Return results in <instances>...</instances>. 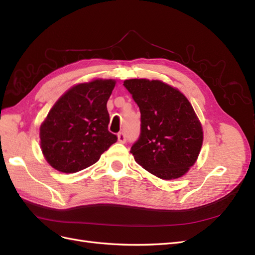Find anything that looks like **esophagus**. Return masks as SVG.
Segmentation results:
<instances>
[{
  "mask_svg": "<svg viewBox=\"0 0 255 255\" xmlns=\"http://www.w3.org/2000/svg\"><path fill=\"white\" fill-rule=\"evenodd\" d=\"M118 141L121 142V143H125L127 141V136H126V134L123 133V132H120L118 134Z\"/></svg>",
  "mask_w": 255,
  "mask_h": 255,
  "instance_id": "34e87169",
  "label": "esophagus"
}]
</instances>
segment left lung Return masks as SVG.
I'll return each mask as SVG.
<instances>
[{"instance_id": "left-lung-1", "label": "left lung", "mask_w": 255, "mask_h": 255, "mask_svg": "<svg viewBox=\"0 0 255 255\" xmlns=\"http://www.w3.org/2000/svg\"><path fill=\"white\" fill-rule=\"evenodd\" d=\"M140 110V135L130 148L137 164L163 180L177 179L196 163L202 126L182 92L161 81H125Z\"/></svg>"}]
</instances>
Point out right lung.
<instances>
[{
  "label": "right lung",
  "instance_id": "1",
  "mask_svg": "<svg viewBox=\"0 0 255 255\" xmlns=\"http://www.w3.org/2000/svg\"><path fill=\"white\" fill-rule=\"evenodd\" d=\"M114 80H94L75 85L61 96L40 127V145L56 170L74 173L99 160L117 141L109 130L106 103Z\"/></svg>",
  "mask_w": 255,
  "mask_h": 255
}]
</instances>
